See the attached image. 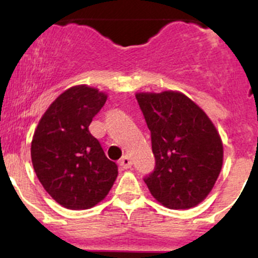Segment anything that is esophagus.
Instances as JSON below:
<instances>
[{
  "mask_svg": "<svg viewBox=\"0 0 258 258\" xmlns=\"http://www.w3.org/2000/svg\"><path fill=\"white\" fill-rule=\"evenodd\" d=\"M120 166L122 167V168H130L132 166V160H131V158H130L128 155H125L123 156L122 159L120 160Z\"/></svg>",
  "mask_w": 258,
  "mask_h": 258,
  "instance_id": "34e87169",
  "label": "esophagus"
}]
</instances>
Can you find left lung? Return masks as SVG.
<instances>
[{
  "label": "left lung",
  "instance_id": "8db88e82",
  "mask_svg": "<svg viewBox=\"0 0 258 258\" xmlns=\"http://www.w3.org/2000/svg\"><path fill=\"white\" fill-rule=\"evenodd\" d=\"M152 135L155 167L144 177L150 193L168 209L197 206L214 188L223 144L209 116L180 92L137 93Z\"/></svg>",
  "mask_w": 258,
  "mask_h": 258
}]
</instances>
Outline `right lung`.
Segmentation results:
<instances>
[{
	"label": "right lung",
	"mask_w": 258,
	"mask_h": 258,
	"mask_svg": "<svg viewBox=\"0 0 258 258\" xmlns=\"http://www.w3.org/2000/svg\"><path fill=\"white\" fill-rule=\"evenodd\" d=\"M105 102L97 88L75 86L49 105L35 130L32 166L47 193L67 209L97 205L117 177V165L88 130Z\"/></svg>",
	"instance_id": "right-lung-1"
}]
</instances>
